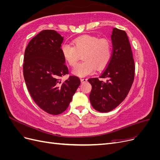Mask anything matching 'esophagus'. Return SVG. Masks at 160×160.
I'll use <instances>...</instances> for the list:
<instances>
[{
    "label": "esophagus",
    "mask_w": 160,
    "mask_h": 160,
    "mask_svg": "<svg viewBox=\"0 0 160 160\" xmlns=\"http://www.w3.org/2000/svg\"><path fill=\"white\" fill-rule=\"evenodd\" d=\"M81 83H84V82L88 81V79H87V78H81Z\"/></svg>",
    "instance_id": "34e87169"
}]
</instances>
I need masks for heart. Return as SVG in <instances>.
<instances>
[{"mask_svg": "<svg viewBox=\"0 0 160 160\" xmlns=\"http://www.w3.org/2000/svg\"><path fill=\"white\" fill-rule=\"evenodd\" d=\"M72 45L64 42L61 47V51L66 62L71 66L75 65L80 55H82L83 61L72 70V72L78 76L93 73L96 67L98 69H103L110 60L111 46L108 38L83 35L72 40Z\"/></svg>", "mask_w": 160, "mask_h": 160, "instance_id": "obj_1", "label": "heart"}]
</instances>
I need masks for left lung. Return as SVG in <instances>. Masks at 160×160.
<instances>
[{
  "label": "left lung",
  "instance_id": "left-lung-1",
  "mask_svg": "<svg viewBox=\"0 0 160 160\" xmlns=\"http://www.w3.org/2000/svg\"><path fill=\"white\" fill-rule=\"evenodd\" d=\"M113 51L107 67L100 78H90L92 89L89 100L93 108L99 112H109L122 102L132 88L134 79L135 65L127 33L113 28L111 36Z\"/></svg>",
  "mask_w": 160,
  "mask_h": 160
}]
</instances>
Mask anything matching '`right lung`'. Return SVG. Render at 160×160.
Segmentation results:
<instances>
[{
	"label": "right lung",
	"mask_w": 160,
	"mask_h": 160,
	"mask_svg": "<svg viewBox=\"0 0 160 160\" xmlns=\"http://www.w3.org/2000/svg\"><path fill=\"white\" fill-rule=\"evenodd\" d=\"M59 32L44 30L28 43L24 57L23 75L27 89L35 102L47 113L59 115L65 111L81 84L78 77L70 76L61 51L63 41Z\"/></svg>",
	"instance_id": "right-lung-1"
}]
</instances>
